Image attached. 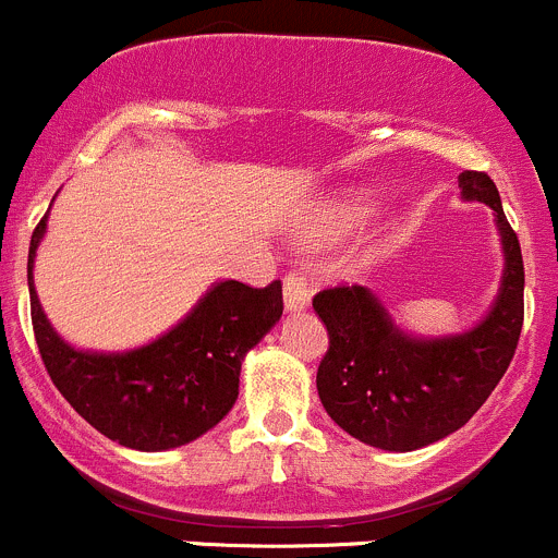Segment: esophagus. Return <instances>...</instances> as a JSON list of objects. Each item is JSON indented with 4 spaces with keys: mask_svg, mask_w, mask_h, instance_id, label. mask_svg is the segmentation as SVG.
Segmentation results:
<instances>
[{
    "mask_svg": "<svg viewBox=\"0 0 558 558\" xmlns=\"http://www.w3.org/2000/svg\"><path fill=\"white\" fill-rule=\"evenodd\" d=\"M308 298H312V284H308V279L298 271L287 274L284 277V306L290 308V312H301V308L308 303Z\"/></svg>",
    "mask_w": 558,
    "mask_h": 558,
    "instance_id": "esophagus-1",
    "label": "esophagus"
}]
</instances>
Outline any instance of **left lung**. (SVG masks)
Wrapping results in <instances>:
<instances>
[{
    "label": "left lung",
    "mask_w": 558,
    "mask_h": 558,
    "mask_svg": "<svg viewBox=\"0 0 558 558\" xmlns=\"http://www.w3.org/2000/svg\"><path fill=\"white\" fill-rule=\"evenodd\" d=\"M461 195L496 211L505 244V279L488 317L453 339H410L361 284L325 287L312 298L328 328L317 368L325 412L350 437L383 450L426 448L485 404L515 355L523 328V257L499 190L483 170L459 175Z\"/></svg>",
    "instance_id": "obj_1"
}]
</instances>
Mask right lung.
<instances>
[{
	"label": "right lung",
	"mask_w": 558,
	"mask_h": 558,
	"mask_svg": "<svg viewBox=\"0 0 558 558\" xmlns=\"http://www.w3.org/2000/svg\"><path fill=\"white\" fill-rule=\"evenodd\" d=\"M46 219L32 233L26 271L37 350L59 393L99 434L146 453L179 448L217 426L239 399L241 361L281 317V281H222L184 323L141 350L78 352L48 325L32 284Z\"/></svg>",
	"instance_id": "obj_1"
}]
</instances>
